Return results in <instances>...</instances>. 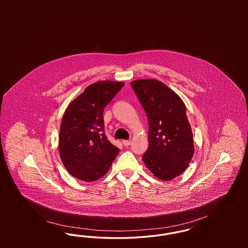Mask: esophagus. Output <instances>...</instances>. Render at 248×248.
Masks as SVG:
<instances>
[{"label":"esophagus","mask_w":248,"mask_h":248,"mask_svg":"<svg viewBox=\"0 0 248 248\" xmlns=\"http://www.w3.org/2000/svg\"><path fill=\"white\" fill-rule=\"evenodd\" d=\"M123 144H124L125 147H128L130 144H131V141H130V140H124Z\"/></svg>","instance_id":"1"}]
</instances>
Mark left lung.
Wrapping results in <instances>:
<instances>
[{"instance_id": "8db88e82", "label": "left lung", "mask_w": 248, "mask_h": 248, "mask_svg": "<svg viewBox=\"0 0 248 248\" xmlns=\"http://www.w3.org/2000/svg\"><path fill=\"white\" fill-rule=\"evenodd\" d=\"M149 121V148L142 160L154 176L171 180L186 170L194 153L186 107L158 80L131 83Z\"/></svg>"}]
</instances>
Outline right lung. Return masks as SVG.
<instances>
[{"label": "right lung", "mask_w": 248, "mask_h": 248, "mask_svg": "<svg viewBox=\"0 0 248 248\" xmlns=\"http://www.w3.org/2000/svg\"><path fill=\"white\" fill-rule=\"evenodd\" d=\"M124 83L102 81L87 86L67 108L60 126L59 155L72 177L93 181L104 176L119 154L104 129L103 110Z\"/></svg>", "instance_id": "right-lung-1"}]
</instances>
